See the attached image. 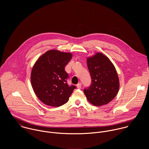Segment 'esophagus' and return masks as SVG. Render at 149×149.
Here are the masks:
<instances>
[{"mask_svg":"<svg viewBox=\"0 0 149 149\" xmlns=\"http://www.w3.org/2000/svg\"><path fill=\"white\" fill-rule=\"evenodd\" d=\"M77 88L78 89H81V83H79L77 84Z\"/></svg>","mask_w":149,"mask_h":149,"instance_id":"34e87169","label":"esophagus"}]
</instances>
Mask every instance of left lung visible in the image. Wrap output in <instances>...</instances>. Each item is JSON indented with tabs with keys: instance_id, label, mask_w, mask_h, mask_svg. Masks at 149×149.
I'll use <instances>...</instances> for the list:
<instances>
[{
	"instance_id": "left-lung-1",
	"label": "left lung",
	"mask_w": 149,
	"mask_h": 149,
	"mask_svg": "<svg viewBox=\"0 0 149 149\" xmlns=\"http://www.w3.org/2000/svg\"><path fill=\"white\" fill-rule=\"evenodd\" d=\"M88 68L92 78L89 88L84 92L88 102L95 106L106 105L116 96L119 79L115 66L102 53H96L86 58Z\"/></svg>"
}]
</instances>
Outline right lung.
<instances>
[{
	"mask_svg": "<svg viewBox=\"0 0 149 149\" xmlns=\"http://www.w3.org/2000/svg\"><path fill=\"white\" fill-rule=\"evenodd\" d=\"M72 54L52 49L41 55L33 65L31 72L33 89L41 102L51 107L64 105L69 100L74 85L66 83L68 73L65 66Z\"/></svg>",
	"mask_w": 149,
	"mask_h": 149,
	"instance_id": "obj_1",
	"label": "right lung"
}]
</instances>
